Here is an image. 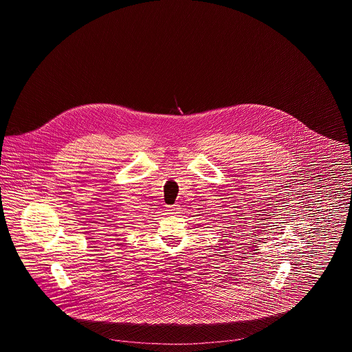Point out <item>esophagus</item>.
Returning <instances> with one entry per match:
<instances>
[{
    "mask_svg": "<svg viewBox=\"0 0 352 352\" xmlns=\"http://www.w3.org/2000/svg\"><path fill=\"white\" fill-rule=\"evenodd\" d=\"M177 207H178V206H177V204H175V206H174V207H173V211H178V208H177Z\"/></svg>",
    "mask_w": 352,
    "mask_h": 352,
    "instance_id": "obj_1",
    "label": "esophagus"
}]
</instances>
